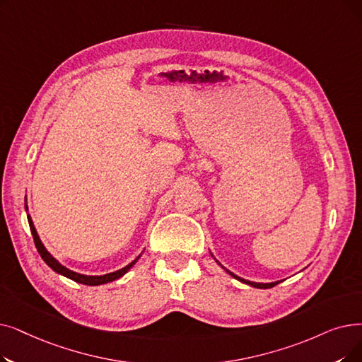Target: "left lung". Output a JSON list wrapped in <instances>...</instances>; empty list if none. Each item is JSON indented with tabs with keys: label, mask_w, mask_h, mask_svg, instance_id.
<instances>
[{
	"label": "left lung",
	"mask_w": 362,
	"mask_h": 362,
	"mask_svg": "<svg viewBox=\"0 0 362 362\" xmlns=\"http://www.w3.org/2000/svg\"><path fill=\"white\" fill-rule=\"evenodd\" d=\"M229 275H232L233 278H237V279H240L241 282H245V284H248V286H251V287H256V288H272V287H275L276 284H278V281L276 282H269V284H262V282H253V281H247V279H243V278H240V276H237V275H233L232 272H229V271H226Z\"/></svg>",
	"instance_id": "obj_1"
}]
</instances>
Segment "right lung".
<instances>
[{
    "mask_svg": "<svg viewBox=\"0 0 362 362\" xmlns=\"http://www.w3.org/2000/svg\"><path fill=\"white\" fill-rule=\"evenodd\" d=\"M28 222H29L30 232H33L35 247H37V250H38L40 256L42 257V260H44L47 264H49L54 272H57V274H60V275H64V276H66V278H69V279H72V281H75V282H80V284H86V286H100V284H106V282L115 281V279L121 278L125 272H127V271L132 268V266L139 260V257H140V256H139V257H137L136 260H133L130 264L125 266V268H122V269H119V271H117V272H112V274H106V275H100V276H90V275L76 274V272L69 271L68 268H65L64 264H60V263L49 253V251L45 250V247L42 245V243H41V240H40V237H38V233H37V230H35V226H34V223H33V220H30V216H28Z\"/></svg>",
    "mask_w": 362,
    "mask_h": 362,
    "instance_id": "obj_1",
    "label": "right lung"
}]
</instances>
